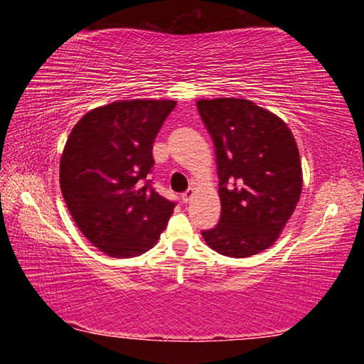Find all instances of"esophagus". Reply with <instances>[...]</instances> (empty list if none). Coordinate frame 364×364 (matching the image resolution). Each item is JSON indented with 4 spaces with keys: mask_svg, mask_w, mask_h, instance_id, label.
<instances>
[{
    "mask_svg": "<svg viewBox=\"0 0 364 364\" xmlns=\"http://www.w3.org/2000/svg\"><path fill=\"white\" fill-rule=\"evenodd\" d=\"M194 194H196V191H194L193 188H191V189H188V191H186V193H184V194L181 196V199H183V202H184V204H188V202H191V200H193V197H194Z\"/></svg>",
    "mask_w": 364,
    "mask_h": 364,
    "instance_id": "34e87169",
    "label": "esophagus"
}]
</instances>
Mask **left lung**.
I'll list each match as a JSON object with an SVG mask.
<instances>
[{"label":"left lung","mask_w":364,"mask_h":364,"mask_svg":"<svg viewBox=\"0 0 364 364\" xmlns=\"http://www.w3.org/2000/svg\"><path fill=\"white\" fill-rule=\"evenodd\" d=\"M215 144L221 217L202 231L208 247L244 258L276 242L301 194V162L289 127L249 100L197 101Z\"/></svg>","instance_id":"8db88e82"}]
</instances>
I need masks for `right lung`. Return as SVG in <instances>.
Listing matches in <instances>:
<instances>
[{
	"label": "right lung",
	"mask_w": 364,
	"mask_h": 364,
	"mask_svg": "<svg viewBox=\"0 0 364 364\" xmlns=\"http://www.w3.org/2000/svg\"><path fill=\"white\" fill-rule=\"evenodd\" d=\"M175 106L167 100L110 102L85 114L67 138L60 191L83 236L109 257L152 249L173 213L175 202L156 193L147 175L154 139Z\"/></svg>",
	"instance_id": "obj_1"
}]
</instances>
